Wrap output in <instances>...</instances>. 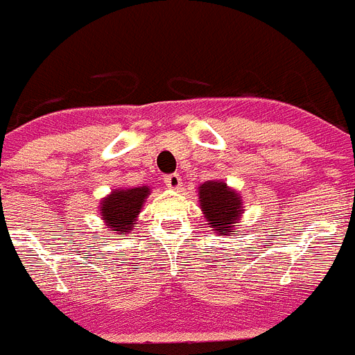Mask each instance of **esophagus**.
Listing matches in <instances>:
<instances>
[{"mask_svg": "<svg viewBox=\"0 0 355 355\" xmlns=\"http://www.w3.org/2000/svg\"><path fill=\"white\" fill-rule=\"evenodd\" d=\"M165 184L172 190H180L181 184H183V181H181L180 174H168V175H165Z\"/></svg>", "mask_w": 355, "mask_h": 355, "instance_id": "obj_1", "label": "esophagus"}]
</instances>
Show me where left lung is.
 <instances>
[{
    "instance_id": "left-lung-1",
    "label": "left lung",
    "mask_w": 355,
    "mask_h": 355,
    "mask_svg": "<svg viewBox=\"0 0 355 355\" xmlns=\"http://www.w3.org/2000/svg\"><path fill=\"white\" fill-rule=\"evenodd\" d=\"M199 208L208 228L217 235L232 237L244 214L241 193L224 181H205L199 184Z\"/></svg>"
}]
</instances>
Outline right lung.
<instances>
[{"instance_id":"right-lung-1","label":"right lung","mask_w":355,"mask_h":355,"mask_svg":"<svg viewBox=\"0 0 355 355\" xmlns=\"http://www.w3.org/2000/svg\"><path fill=\"white\" fill-rule=\"evenodd\" d=\"M148 196V187H132L114 189L100 199L98 215L107 233H113L114 237H123V233L131 232Z\"/></svg>"}]
</instances>
